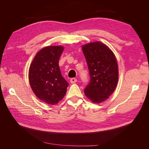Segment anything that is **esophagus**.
Returning <instances> with one entry per match:
<instances>
[{
	"label": "esophagus",
	"mask_w": 149,
	"mask_h": 149,
	"mask_svg": "<svg viewBox=\"0 0 149 149\" xmlns=\"http://www.w3.org/2000/svg\"><path fill=\"white\" fill-rule=\"evenodd\" d=\"M76 81H77V79L75 78H72L70 79V82L71 83H75Z\"/></svg>",
	"instance_id": "esophagus-1"
}]
</instances>
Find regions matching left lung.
I'll list each match as a JSON object with an SVG mask.
<instances>
[{
  "instance_id": "8db88e82",
  "label": "left lung",
  "mask_w": 149,
  "mask_h": 149,
  "mask_svg": "<svg viewBox=\"0 0 149 149\" xmlns=\"http://www.w3.org/2000/svg\"><path fill=\"white\" fill-rule=\"evenodd\" d=\"M82 49L90 76L84 94L92 102L100 103L108 99L118 84L119 72L116 57L100 42L84 45Z\"/></svg>"
}]
</instances>
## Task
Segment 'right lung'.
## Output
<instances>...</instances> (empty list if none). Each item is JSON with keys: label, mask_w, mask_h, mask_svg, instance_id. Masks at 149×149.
Instances as JSON below:
<instances>
[{"label": "right lung", "mask_w": 149, "mask_h": 149, "mask_svg": "<svg viewBox=\"0 0 149 149\" xmlns=\"http://www.w3.org/2000/svg\"><path fill=\"white\" fill-rule=\"evenodd\" d=\"M63 49L61 46L43 48L30 66L29 78L31 89L36 96L48 104L54 105L61 100L69 85L62 76L58 65Z\"/></svg>", "instance_id": "obj_1"}]
</instances>
